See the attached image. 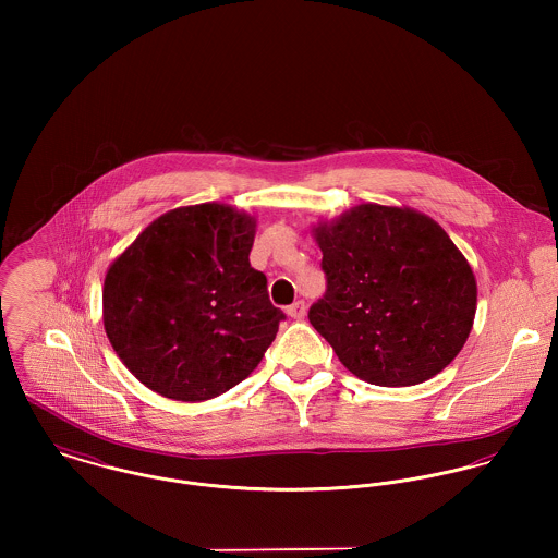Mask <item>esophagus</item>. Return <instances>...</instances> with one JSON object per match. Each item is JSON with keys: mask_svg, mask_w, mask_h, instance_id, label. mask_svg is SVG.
<instances>
[{"mask_svg": "<svg viewBox=\"0 0 558 558\" xmlns=\"http://www.w3.org/2000/svg\"><path fill=\"white\" fill-rule=\"evenodd\" d=\"M288 316L294 319H303L307 316V305L305 301H294L290 307H288Z\"/></svg>", "mask_w": 558, "mask_h": 558, "instance_id": "1", "label": "esophagus"}]
</instances>
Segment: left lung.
I'll use <instances>...</instances> for the list:
<instances>
[{
    "label": "left lung",
    "instance_id": "1",
    "mask_svg": "<svg viewBox=\"0 0 558 558\" xmlns=\"http://www.w3.org/2000/svg\"><path fill=\"white\" fill-rule=\"evenodd\" d=\"M326 292L310 322L356 378L412 387L464 348L477 281L462 251L427 215L361 204L319 221Z\"/></svg>",
    "mask_w": 558,
    "mask_h": 558
}]
</instances>
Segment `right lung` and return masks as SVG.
<instances>
[{
  "instance_id": "1",
  "label": "right lung",
  "mask_w": 558,
  "mask_h": 558,
  "mask_svg": "<svg viewBox=\"0 0 558 558\" xmlns=\"http://www.w3.org/2000/svg\"><path fill=\"white\" fill-rule=\"evenodd\" d=\"M255 219L208 202L160 215L109 266L105 332L162 398L204 401L242 383L286 319L251 268Z\"/></svg>"
}]
</instances>
